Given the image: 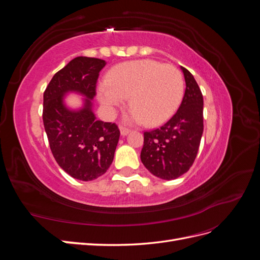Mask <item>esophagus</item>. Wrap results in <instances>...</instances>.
Wrapping results in <instances>:
<instances>
[{
	"label": "esophagus",
	"instance_id": "1",
	"mask_svg": "<svg viewBox=\"0 0 260 260\" xmlns=\"http://www.w3.org/2000/svg\"><path fill=\"white\" fill-rule=\"evenodd\" d=\"M119 130H120V135H121L122 137L127 136V135H129V133H130V130H129V129H127V128L122 127V125H120V127H119Z\"/></svg>",
	"mask_w": 260,
	"mask_h": 260
}]
</instances>
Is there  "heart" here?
<instances>
[{
    "label": "heart",
    "mask_w": 260,
    "mask_h": 260,
    "mask_svg": "<svg viewBox=\"0 0 260 260\" xmlns=\"http://www.w3.org/2000/svg\"><path fill=\"white\" fill-rule=\"evenodd\" d=\"M183 90V77L177 67L153 59H138L109 70L105 81L98 86V100L104 112L114 116L129 96L131 108L124 119L155 125L176 111Z\"/></svg>",
    "instance_id": "obj_1"
}]
</instances>
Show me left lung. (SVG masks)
Listing matches in <instances>:
<instances>
[{
    "mask_svg": "<svg viewBox=\"0 0 260 260\" xmlns=\"http://www.w3.org/2000/svg\"><path fill=\"white\" fill-rule=\"evenodd\" d=\"M185 92L176 114L159 129L144 132L141 161L157 178L174 180L193 165L203 136L204 101L193 75L181 66Z\"/></svg>",
    "mask_w": 260,
    "mask_h": 260,
    "instance_id": "8db88e82",
    "label": "left lung"
}]
</instances>
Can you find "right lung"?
<instances>
[{
    "label": "right lung",
    "instance_id": "right-lung-1",
    "mask_svg": "<svg viewBox=\"0 0 260 260\" xmlns=\"http://www.w3.org/2000/svg\"><path fill=\"white\" fill-rule=\"evenodd\" d=\"M105 65L103 59L78 56L54 75L43 94V123L54 158L81 181L105 174L119 141L117 125L98 120L93 113L96 80ZM73 92L83 96L80 107L66 103Z\"/></svg>",
    "mask_w": 260,
    "mask_h": 260
}]
</instances>
